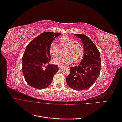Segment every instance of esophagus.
<instances>
[{
    "label": "esophagus",
    "instance_id": "esophagus-1",
    "mask_svg": "<svg viewBox=\"0 0 122 122\" xmlns=\"http://www.w3.org/2000/svg\"><path fill=\"white\" fill-rule=\"evenodd\" d=\"M64 67H62V66H59V69H62Z\"/></svg>",
    "mask_w": 122,
    "mask_h": 122
}]
</instances>
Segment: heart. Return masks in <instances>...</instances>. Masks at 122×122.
Masks as SVG:
<instances>
[{
	"label": "heart",
	"mask_w": 122,
	"mask_h": 122,
	"mask_svg": "<svg viewBox=\"0 0 122 122\" xmlns=\"http://www.w3.org/2000/svg\"><path fill=\"white\" fill-rule=\"evenodd\" d=\"M60 45L62 47L66 48L64 56H59L53 60V62L59 66H64L72 64L73 61L78 63L83 57L84 50L82 43L67 36H64L61 38ZM51 56L55 57L59 53V48L55 42L51 43L49 48Z\"/></svg>",
	"instance_id": "1"
}]
</instances>
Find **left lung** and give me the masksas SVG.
Returning <instances> with one entry per match:
<instances>
[{"label":"left lung","mask_w":122,"mask_h":122,"mask_svg":"<svg viewBox=\"0 0 122 122\" xmlns=\"http://www.w3.org/2000/svg\"><path fill=\"white\" fill-rule=\"evenodd\" d=\"M74 35L81 40L84 53L78 66L70 67L66 81L72 89L82 91L90 87L98 78L101 69L100 54L96 46L86 36L81 34Z\"/></svg>","instance_id":"1"}]
</instances>
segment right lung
<instances>
[{
  "instance_id": "1",
  "label": "right lung",
  "mask_w": 122,
  "mask_h": 122,
  "mask_svg": "<svg viewBox=\"0 0 122 122\" xmlns=\"http://www.w3.org/2000/svg\"><path fill=\"white\" fill-rule=\"evenodd\" d=\"M61 33L45 32L36 37L26 47L22 59V69L25 81L30 86L41 90L50 86L59 70L57 65L49 64L51 57L49 48ZM49 64L47 66L46 64Z\"/></svg>"
}]
</instances>
